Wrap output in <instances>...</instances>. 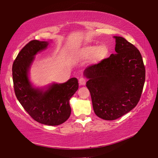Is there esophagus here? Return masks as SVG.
Masks as SVG:
<instances>
[{
	"label": "esophagus",
	"mask_w": 158,
	"mask_h": 158,
	"mask_svg": "<svg viewBox=\"0 0 158 158\" xmlns=\"http://www.w3.org/2000/svg\"><path fill=\"white\" fill-rule=\"evenodd\" d=\"M79 84L81 85H85V83H86V80H85V77H80L79 78Z\"/></svg>",
	"instance_id": "obj_1"
}]
</instances>
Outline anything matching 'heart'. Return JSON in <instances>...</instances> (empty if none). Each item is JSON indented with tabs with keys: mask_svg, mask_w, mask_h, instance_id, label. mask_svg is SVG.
<instances>
[{
	"mask_svg": "<svg viewBox=\"0 0 158 158\" xmlns=\"http://www.w3.org/2000/svg\"><path fill=\"white\" fill-rule=\"evenodd\" d=\"M108 52V49L106 45L101 44L98 47L95 46H87L79 49L77 52V55L80 57L86 58L90 57L94 54L95 59H102Z\"/></svg>",
	"mask_w": 158,
	"mask_h": 158,
	"instance_id": "obj_1",
	"label": "heart"
}]
</instances>
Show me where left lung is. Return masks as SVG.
Returning a JSON list of instances; mask_svg holds the SVG:
<instances>
[{"instance_id":"obj_1","label":"left lung","mask_w":158,"mask_h":158,"mask_svg":"<svg viewBox=\"0 0 158 158\" xmlns=\"http://www.w3.org/2000/svg\"><path fill=\"white\" fill-rule=\"evenodd\" d=\"M116 39V53L84 70L95 114L115 120L139 102L145 81V68L137 47L122 36Z\"/></svg>"}]
</instances>
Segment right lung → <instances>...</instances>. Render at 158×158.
Returning a JSON list of instances; mask_svg holds the SVG:
<instances>
[{"mask_svg": "<svg viewBox=\"0 0 158 158\" xmlns=\"http://www.w3.org/2000/svg\"><path fill=\"white\" fill-rule=\"evenodd\" d=\"M48 44L32 40L23 47L13 63V82L16 98L30 116L41 124L57 126L70 117L69 101L78 89V81L73 77L64 83H54L44 91L32 87L28 77L30 66L34 56Z\"/></svg>", "mask_w": 158, "mask_h": 158, "instance_id": "obj_1", "label": "right lung"}]
</instances>
